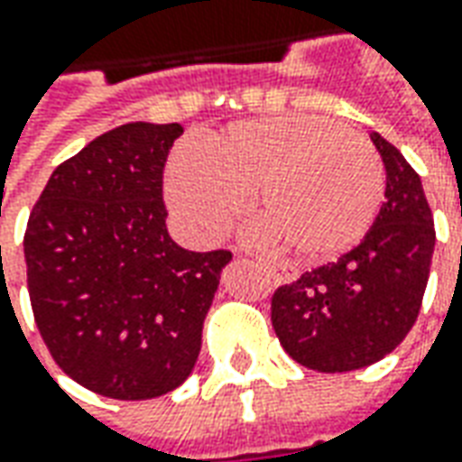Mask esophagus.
<instances>
[{"mask_svg":"<svg viewBox=\"0 0 462 462\" xmlns=\"http://www.w3.org/2000/svg\"><path fill=\"white\" fill-rule=\"evenodd\" d=\"M260 264H263L264 270L270 273V277L275 280L277 285H287V282H292L295 277H298V273H295V267H290V264L285 263H264V260H260Z\"/></svg>","mask_w":462,"mask_h":462,"instance_id":"esophagus-1","label":"esophagus"}]
</instances>
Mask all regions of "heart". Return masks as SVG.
I'll list each match as a JSON object with an SVG mask.
<instances>
[{
    "label": "heart",
    "mask_w": 462,
    "mask_h": 462,
    "mask_svg": "<svg viewBox=\"0 0 462 462\" xmlns=\"http://www.w3.org/2000/svg\"><path fill=\"white\" fill-rule=\"evenodd\" d=\"M253 189L260 240L287 242L305 260H330L373 227L385 167L363 134L315 115L237 122L208 150L185 144L170 160L167 195L192 240H220Z\"/></svg>",
    "instance_id": "heart-1"
}]
</instances>
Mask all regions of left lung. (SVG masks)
I'll return each mask as SVG.
<instances>
[{
	"label": "left lung",
	"instance_id": "obj_1",
	"mask_svg": "<svg viewBox=\"0 0 462 462\" xmlns=\"http://www.w3.org/2000/svg\"><path fill=\"white\" fill-rule=\"evenodd\" d=\"M385 202L363 242L273 295V328L285 353L318 373L383 360L415 325L435 250L433 212L408 160L377 132Z\"/></svg>",
	"mask_w": 462,
	"mask_h": 462
}]
</instances>
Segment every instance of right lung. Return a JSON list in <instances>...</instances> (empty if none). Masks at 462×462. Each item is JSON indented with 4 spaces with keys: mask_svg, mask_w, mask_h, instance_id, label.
<instances>
[{
    "mask_svg": "<svg viewBox=\"0 0 462 462\" xmlns=\"http://www.w3.org/2000/svg\"><path fill=\"white\" fill-rule=\"evenodd\" d=\"M182 127L130 122L51 172L24 232L34 322L54 363L115 400L160 398L198 363L227 250L164 225L162 170Z\"/></svg>",
    "mask_w": 462,
    "mask_h": 462,
    "instance_id": "add662e5",
    "label": "right lung"
}]
</instances>
